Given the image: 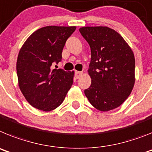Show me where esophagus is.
Returning a JSON list of instances; mask_svg holds the SVG:
<instances>
[{
	"label": "esophagus",
	"mask_w": 152,
	"mask_h": 152,
	"mask_svg": "<svg viewBox=\"0 0 152 152\" xmlns=\"http://www.w3.org/2000/svg\"><path fill=\"white\" fill-rule=\"evenodd\" d=\"M82 75H83V72H80V71H76L75 72V76H76V79H80Z\"/></svg>",
	"instance_id": "obj_1"
}]
</instances>
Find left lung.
<instances>
[{
	"instance_id": "8db88e82",
	"label": "left lung",
	"mask_w": 152,
	"mask_h": 152,
	"mask_svg": "<svg viewBox=\"0 0 152 152\" xmlns=\"http://www.w3.org/2000/svg\"><path fill=\"white\" fill-rule=\"evenodd\" d=\"M80 32L91 49L88 73L92 82L84 91L86 96L102 112L116 109L134 87L133 51L118 32L108 27H83Z\"/></svg>"
}]
</instances>
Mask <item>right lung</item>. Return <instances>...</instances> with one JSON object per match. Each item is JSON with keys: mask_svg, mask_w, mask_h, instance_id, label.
Returning <instances> with one entry per match:
<instances>
[{"mask_svg": "<svg viewBox=\"0 0 152 152\" xmlns=\"http://www.w3.org/2000/svg\"><path fill=\"white\" fill-rule=\"evenodd\" d=\"M76 27L47 26L33 33L20 50L18 85L33 107L49 112L61 105L73 83L74 71L53 69L62 60L66 41Z\"/></svg>", "mask_w": 152, "mask_h": 152, "instance_id": "add662e5", "label": "right lung"}]
</instances>
